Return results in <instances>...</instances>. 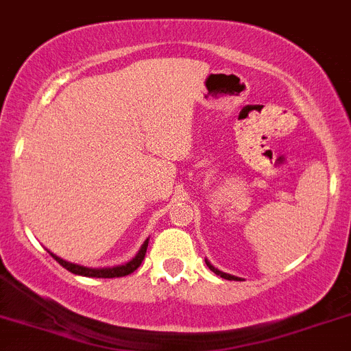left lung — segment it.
Returning a JSON list of instances; mask_svg holds the SVG:
<instances>
[{
  "label": "left lung",
  "instance_id": "8db88e82",
  "mask_svg": "<svg viewBox=\"0 0 351 351\" xmlns=\"http://www.w3.org/2000/svg\"><path fill=\"white\" fill-rule=\"evenodd\" d=\"M205 263H207V266H208V268L212 269V271L215 273V275L223 276V278H226V280H240V278H237V276H233V275H228V273H223V271H219V269H217V268H214V266H212L210 263L207 261V259H205Z\"/></svg>",
  "mask_w": 351,
  "mask_h": 351
}]
</instances>
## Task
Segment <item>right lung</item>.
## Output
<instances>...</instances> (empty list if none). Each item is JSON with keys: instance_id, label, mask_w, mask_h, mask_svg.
Returning a JSON list of instances; mask_svg holds the SVG:
<instances>
[{"instance_id": "right-lung-1", "label": "right lung", "mask_w": 351, "mask_h": 351, "mask_svg": "<svg viewBox=\"0 0 351 351\" xmlns=\"http://www.w3.org/2000/svg\"><path fill=\"white\" fill-rule=\"evenodd\" d=\"M146 250H147V240L143 243L141 250L137 252V256L128 261L127 265H121V266H114V268H85V266H80V265H73V263H67L60 257H57L56 254H51V256L56 257V261L59 263L62 268H66L67 271L75 273V275H82V276H92V278H117V276H125V275H130V273L136 271L137 268L141 266V263L144 261V256H146Z\"/></svg>"}]
</instances>
